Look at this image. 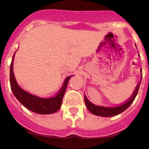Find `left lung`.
I'll list each match as a JSON object with an SVG mask.
<instances>
[{"instance_id": "obj_1", "label": "left lung", "mask_w": 149, "mask_h": 149, "mask_svg": "<svg viewBox=\"0 0 149 149\" xmlns=\"http://www.w3.org/2000/svg\"><path fill=\"white\" fill-rule=\"evenodd\" d=\"M139 85H140V83L136 86V89H135V91L133 93V95L131 96V98L127 102H125V104H123L120 105L119 107H104L97 106V105H95L91 103L90 101L87 99L86 96L84 97L85 104H86V106L88 108V110L92 113L94 114V115L100 116L104 117H110L118 115V114L121 113L123 111H125L127 108H128L129 106L133 103V101H134V99H135L136 95L138 93Z\"/></svg>"}]
</instances>
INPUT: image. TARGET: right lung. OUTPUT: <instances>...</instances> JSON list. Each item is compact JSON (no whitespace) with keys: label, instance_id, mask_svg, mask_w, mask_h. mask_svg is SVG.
<instances>
[{"label":"right lung","instance_id":"1","mask_svg":"<svg viewBox=\"0 0 149 149\" xmlns=\"http://www.w3.org/2000/svg\"><path fill=\"white\" fill-rule=\"evenodd\" d=\"M13 58H14V56H13ZM13 62L12 61L10 72V81L11 89L17 99L20 101L26 108L39 114L54 113L60 108L63 96H64L67 87V84H68V80L71 77H68L65 79L61 90L55 97L51 98H42L27 93L18 86L15 81L14 74H13Z\"/></svg>","mask_w":149,"mask_h":149}]
</instances>
